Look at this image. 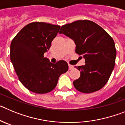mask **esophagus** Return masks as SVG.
<instances>
[{"instance_id":"34e87169","label":"esophagus","mask_w":125,"mask_h":125,"mask_svg":"<svg viewBox=\"0 0 125 125\" xmlns=\"http://www.w3.org/2000/svg\"><path fill=\"white\" fill-rule=\"evenodd\" d=\"M74 68L73 66H72V65H70L69 64V70H71V69H73Z\"/></svg>"}]
</instances>
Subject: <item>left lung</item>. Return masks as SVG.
<instances>
[{
    "label": "left lung",
    "mask_w": 125,
    "mask_h": 125,
    "mask_svg": "<svg viewBox=\"0 0 125 125\" xmlns=\"http://www.w3.org/2000/svg\"><path fill=\"white\" fill-rule=\"evenodd\" d=\"M59 34L71 39L76 52L83 55L84 66H75L81 73L74 81L77 90L84 93L98 91L108 82L114 69L116 51L112 37L94 22L77 21L62 25Z\"/></svg>",
    "instance_id": "left-lung-1"
}]
</instances>
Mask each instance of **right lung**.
I'll list each match as a JSON object with an SVG mask.
<instances>
[{"label": "right lung", "mask_w": 125, "mask_h": 125, "mask_svg": "<svg viewBox=\"0 0 125 125\" xmlns=\"http://www.w3.org/2000/svg\"><path fill=\"white\" fill-rule=\"evenodd\" d=\"M61 26L32 22L23 27L10 44V61L19 81L25 88L38 94L52 91L59 76L68 70L64 61L53 64L44 54L59 32Z\"/></svg>", "instance_id": "right-lung-1"}]
</instances>
